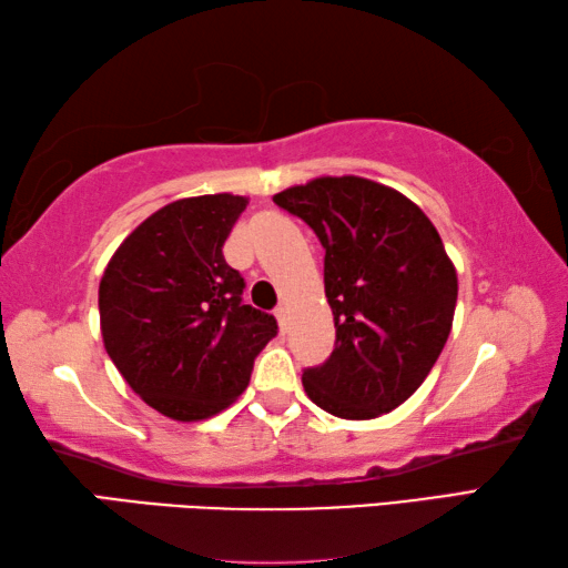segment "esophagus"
<instances>
[{
	"mask_svg": "<svg viewBox=\"0 0 568 568\" xmlns=\"http://www.w3.org/2000/svg\"><path fill=\"white\" fill-rule=\"evenodd\" d=\"M275 318H277V325H281V331L285 333L287 331V307L285 305L275 307Z\"/></svg>",
	"mask_w": 568,
	"mask_h": 568,
	"instance_id": "34e87169",
	"label": "esophagus"
}]
</instances>
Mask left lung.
Segmentation results:
<instances>
[{
    "label": "left lung",
    "instance_id": "8db88e82",
    "mask_svg": "<svg viewBox=\"0 0 568 568\" xmlns=\"http://www.w3.org/2000/svg\"><path fill=\"white\" fill-rule=\"evenodd\" d=\"M325 247L335 348L303 371L315 406L348 420L398 408L434 368L458 297L456 267L426 213L398 190L343 175L273 197Z\"/></svg>",
    "mask_w": 568,
    "mask_h": 568
}]
</instances>
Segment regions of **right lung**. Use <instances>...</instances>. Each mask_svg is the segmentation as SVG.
<instances>
[{
	"label": "right lung",
	"instance_id": "add662e5",
	"mask_svg": "<svg viewBox=\"0 0 568 568\" xmlns=\"http://www.w3.org/2000/svg\"><path fill=\"white\" fill-rule=\"evenodd\" d=\"M247 197L175 200L114 250L100 281L104 351L138 396L172 420H203L247 388L275 338L273 315L243 303L223 245Z\"/></svg>",
	"mask_w": 568,
	"mask_h": 568
}]
</instances>
